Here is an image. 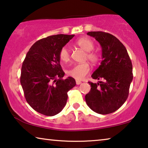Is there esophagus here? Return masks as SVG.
<instances>
[{"instance_id":"esophagus-1","label":"esophagus","mask_w":148,"mask_h":148,"mask_svg":"<svg viewBox=\"0 0 148 148\" xmlns=\"http://www.w3.org/2000/svg\"><path fill=\"white\" fill-rule=\"evenodd\" d=\"M76 83L77 85H79V84H80L82 83V82L80 81V80H76Z\"/></svg>"}]
</instances>
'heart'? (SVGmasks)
<instances>
[{"mask_svg":"<svg viewBox=\"0 0 148 148\" xmlns=\"http://www.w3.org/2000/svg\"><path fill=\"white\" fill-rule=\"evenodd\" d=\"M76 45L81 49L86 52V59L92 64H96L99 60V55L97 52L92 51L94 48V43L91 39L87 37L79 38L76 41ZM59 58L62 62H67L70 60V53L67 47H62L59 52ZM90 67L88 63H82L74 65L68 70L67 74L76 80H82L90 72Z\"/></svg>","mask_w":148,"mask_h":148,"instance_id":"heart-1","label":"heart"}]
</instances>
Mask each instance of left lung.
<instances>
[{"label": "left lung", "mask_w": 148, "mask_h": 148, "mask_svg": "<svg viewBox=\"0 0 148 148\" xmlns=\"http://www.w3.org/2000/svg\"><path fill=\"white\" fill-rule=\"evenodd\" d=\"M87 34L102 47V61L92 78L102 81L88 82L91 90L85 96L86 102L96 113L108 114L120 108L128 97L133 80L132 61L126 48L113 35L101 31Z\"/></svg>", "instance_id": "obj_1"}]
</instances>
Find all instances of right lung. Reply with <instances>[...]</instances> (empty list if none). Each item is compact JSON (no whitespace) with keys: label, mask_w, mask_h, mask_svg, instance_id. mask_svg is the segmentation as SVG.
<instances>
[{"label":"right lung","mask_w":148,"mask_h":148,"mask_svg":"<svg viewBox=\"0 0 148 148\" xmlns=\"http://www.w3.org/2000/svg\"><path fill=\"white\" fill-rule=\"evenodd\" d=\"M74 35L57 34L33 45L23 63L21 84L28 104L43 115L53 116L66 104L68 94L76 86L72 77L63 80L59 52Z\"/></svg>","instance_id":"add662e5"}]
</instances>
